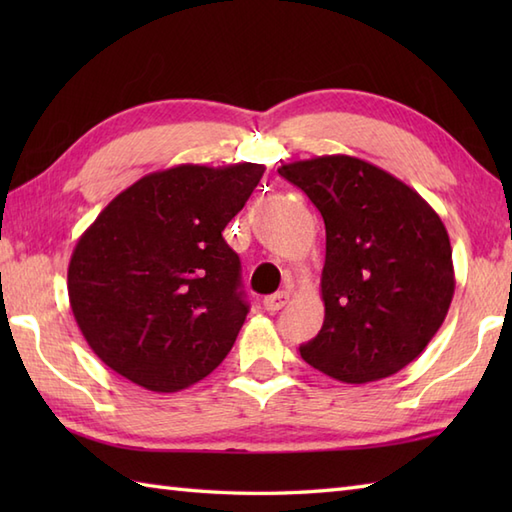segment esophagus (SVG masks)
<instances>
[{
	"instance_id": "34e87169",
	"label": "esophagus",
	"mask_w": 512,
	"mask_h": 512,
	"mask_svg": "<svg viewBox=\"0 0 512 512\" xmlns=\"http://www.w3.org/2000/svg\"><path fill=\"white\" fill-rule=\"evenodd\" d=\"M288 299H290L288 292H277V295H270V297L264 299V310L266 312H277V310L286 306Z\"/></svg>"
}]
</instances>
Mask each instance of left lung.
Masks as SVG:
<instances>
[{
  "instance_id": "1",
  "label": "left lung",
  "mask_w": 512,
  "mask_h": 512,
  "mask_svg": "<svg viewBox=\"0 0 512 512\" xmlns=\"http://www.w3.org/2000/svg\"><path fill=\"white\" fill-rule=\"evenodd\" d=\"M277 171L325 222V319L299 347L301 358L350 385L396 374L436 336L455 292L440 215L405 182L354 156H317Z\"/></svg>"
}]
</instances>
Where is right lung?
I'll use <instances>...</instances> for the list:
<instances>
[{"label": "right lung", "instance_id": "obj_1", "mask_svg": "<svg viewBox=\"0 0 512 512\" xmlns=\"http://www.w3.org/2000/svg\"><path fill=\"white\" fill-rule=\"evenodd\" d=\"M266 167L178 165L121 191L76 242L70 308L101 361L171 394L224 361L248 314L222 231Z\"/></svg>", "mask_w": 512, "mask_h": 512}]
</instances>
